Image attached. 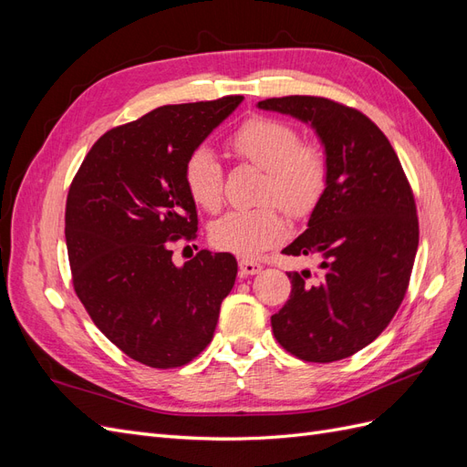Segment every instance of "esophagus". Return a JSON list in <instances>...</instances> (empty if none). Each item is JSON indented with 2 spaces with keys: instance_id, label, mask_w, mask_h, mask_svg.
Wrapping results in <instances>:
<instances>
[{
  "instance_id": "1",
  "label": "esophagus",
  "mask_w": 467,
  "mask_h": 467,
  "mask_svg": "<svg viewBox=\"0 0 467 467\" xmlns=\"http://www.w3.org/2000/svg\"><path fill=\"white\" fill-rule=\"evenodd\" d=\"M261 268H263V265L257 263V261H251V259L239 261V275H242V276L257 275V273H261Z\"/></svg>"
}]
</instances>
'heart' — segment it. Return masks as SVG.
Returning <instances> with one entry per match:
<instances>
[{
  "instance_id": "1",
  "label": "heart",
  "mask_w": 467,
  "mask_h": 467,
  "mask_svg": "<svg viewBox=\"0 0 467 467\" xmlns=\"http://www.w3.org/2000/svg\"><path fill=\"white\" fill-rule=\"evenodd\" d=\"M230 148L237 160L265 171L261 201L266 204L228 212L212 225L210 239L220 251L253 257L278 244L286 234L276 203L290 218L312 214L327 189L329 163L323 148L316 142H302L292 124L263 115L239 124L230 136ZM185 187L201 208L216 212L222 206L223 171L208 148L189 155Z\"/></svg>"
}]
</instances>
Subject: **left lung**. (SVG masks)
Returning <instances> with one entry per match:
<instances>
[{
  "label": "left lung",
  "instance_id": "1",
  "mask_svg": "<svg viewBox=\"0 0 467 467\" xmlns=\"http://www.w3.org/2000/svg\"><path fill=\"white\" fill-rule=\"evenodd\" d=\"M259 109L312 124L329 181L307 230L282 249L316 257L317 275L288 273L290 300L271 317L282 348L306 362L355 355L398 312L419 247L415 196L398 153L360 110L325 97H273Z\"/></svg>",
  "mask_w": 467,
  "mask_h": 467
}]
</instances>
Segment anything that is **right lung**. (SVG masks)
<instances>
[{
	"instance_id": "right-lung-1",
	"label": "right lung",
	"mask_w": 467,
	"mask_h": 467,
	"mask_svg": "<svg viewBox=\"0 0 467 467\" xmlns=\"http://www.w3.org/2000/svg\"><path fill=\"white\" fill-rule=\"evenodd\" d=\"M242 101L165 105L110 129L69 185L66 245L78 298L110 343L151 368L199 357L234 288L230 253L202 249L175 266L171 244L196 239L199 228L189 155Z\"/></svg>"
}]
</instances>
